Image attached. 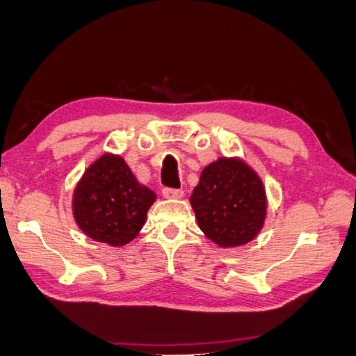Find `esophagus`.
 <instances>
[{
	"instance_id": "esophagus-1",
	"label": "esophagus",
	"mask_w": 356,
	"mask_h": 356,
	"mask_svg": "<svg viewBox=\"0 0 356 356\" xmlns=\"http://www.w3.org/2000/svg\"><path fill=\"white\" fill-rule=\"evenodd\" d=\"M163 196L166 199H182L184 197V191L182 190H176V188H165L163 190Z\"/></svg>"
}]
</instances>
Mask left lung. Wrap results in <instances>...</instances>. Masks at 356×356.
Instances as JSON below:
<instances>
[{
  "instance_id": "left-lung-1",
  "label": "left lung",
  "mask_w": 356,
  "mask_h": 356,
  "mask_svg": "<svg viewBox=\"0 0 356 356\" xmlns=\"http://www.w3.org/2000/svg\"><path fill=\"white\" fill-rule=\"evenodd\" d=\"M190 204L199 229L219 248L248 244L266 219V191L261 179L241 159L221 157L207 165Z\"/></svg>"
}]
</instances>
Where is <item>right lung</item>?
Instances as JSON below:
<instances>
[{"mask_svg": "<svg viewBox=\"0 0 356 356\" xmlns=\"http://www.w3.org/2000/svg\"><path fill=\"white\" fill-rule=\"evenodd\" d=\"M156 193L141 185L115 154L90 165L73 193V216L88 238L120 248L137 238Z\"/></svg>", "mask_w": 356, "mask_h": 356, "instance_id": "right-lung-1", "label": "right lung"}]
</instances>
